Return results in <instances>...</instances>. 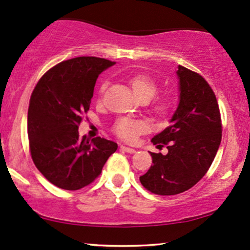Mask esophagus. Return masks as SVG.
<instances>
[{"mask_svg": "<svg viewBox=\"0 0 250 250\" xmlns=\"http://www.w3.org/2000/svg\"><path fill=\"white\" fill-rule=\"evenodd\" d=\"M121 150H123V151H125V152H128V153H135L136 152V150L135 148H132V147H128V146H125V145H121Z\"/></svg>", "mask_w": 250, "mask_h": 250, "instance_id": "esophagus-1", "label": "esophagus"}]
</instances>
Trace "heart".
I'll list each match as a JSON object with an SVG mask.
<instances>
[{
    "label": "heart",
    "mask_w": 250,
    "mask_h": 250,
    "mask_svg": "<svg viewBox=\"0 0 250 250\" xmlns=\"http://www.w3.org/2000/svg\"><path fill=\"white\" fill-rule=\"evenodd\" d=\"M132 92L140 100H150L158 90V85L153 78L148 75L137 74L131 76L128 80ZM106 88V84H103L100 87V93H103ZM170 106V100L168 98L158 100L156 103L157 110H166ZM147 130V125L142 120L135 119H120L114 125L115 134L122 140L127 142H135L138 136L144 134Z\"/></svg>",
    "instance_id": "b5f03b06"
}]
</instances>
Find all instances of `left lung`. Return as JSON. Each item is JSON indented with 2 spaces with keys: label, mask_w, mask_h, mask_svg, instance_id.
I'll list each match as a JSON object with an SVG mask.
<instances>
[{
  "label": "left lung",
  "mask_w": 250,
  "mask_h": 250,
  "mask_svg": "<svg viewBox=\"0 0 250 250\" xmlns=\"http://www.w3.org/2000/svg\"><path fill=\"white\" fill-rule=\"evenodd\" d=\"M179 104L169 125L151 140L168 153H153V165L140 181L157 195H176L205 175L222 141V121L212 88L201 75L178 65Z\"/></svg>",
  "instance_id": "obj_1"
}]
</instances>
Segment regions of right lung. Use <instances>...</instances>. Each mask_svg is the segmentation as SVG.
Wrapping results in <instances>:
<instances>
[{
  "instance_id": "add662e5",
  "label": "right lung",
  "mask_w": 250,
  "mask_h": 250,
  "mask_svg": "<svg viewBox=\"0 0 250 250\" xmlns=\"http://www.w3.org/2000/svg\"><path fill=\"white\" fill-rule=\"evenodd\" d=\"M115 62L94 56L63 61L41 77L31 96L27 134L34 165L56 187L78 190L102 173L118 144L80 137L98 76Z\"/></svg>"
}]
</instances>
